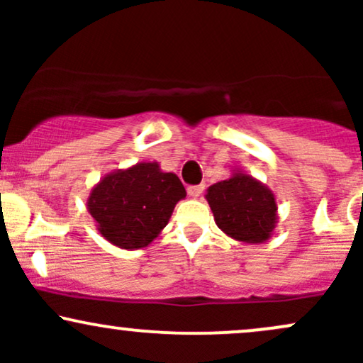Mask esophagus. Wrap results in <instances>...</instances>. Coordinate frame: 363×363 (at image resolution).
Here are the masks:
<instances>
[{
	"label": "esophagus",
	"mask_w": 363,
	"mask_h": 363,
	"mask_svg": "<svg viewBox=\"0 0 363 363\" xmlns=\"http://www.w3.org/2000/svg\"><path fill=\"white\" fill-rule=\"evenodd\" d=\"M203 189H205V186H203V184L189 186V187H187V194H189L191 198H198V196H201Z\"/></svg>",
	"instance_id": "obj_1"
}]
</instances>
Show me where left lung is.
Instances as JSON below:
<instances>
[{"mask_svg":"<svg viewBox=\"0 0 363 363\" xmlns=\"http://www.w3.org/2000/svg\"><path fill=\"white\" fill-rule=\"evenodd\" d=\"M215 223L225 235L245 244L272 239L278 223L277 196L244 170H234L225 181L210 186L205 194Z\"/></svg>","mask_w":363,"mask_h":363,"instance_id":"1","label":"left lung"}]
</instances>
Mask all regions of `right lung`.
Returning <instances> with one entry per match:
<instances>
[{"instance_id":"1","label":"right lung","mask_w":363,"mask_h":363,"mask_svg":"<svg viewBox=\"0 0 363 363\" xmlns=\"http://www.w3.org/2000/svg\"><path fill=\"white\" fill-rule=\"evenodd\" d=\"M184 198L186 189L176 174L164 172L158 162H138L104 176L91 187L86 208L104 239L135 251L160 235Z\"/></svg>"}]
</instances>
